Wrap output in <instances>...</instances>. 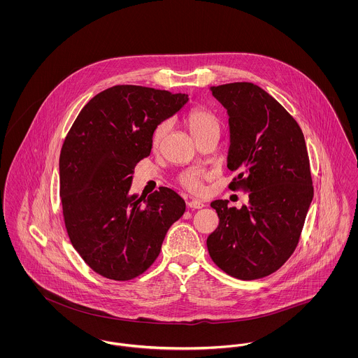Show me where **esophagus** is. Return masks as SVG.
<instances>
[{
  "instance_id": "obj_1",
  "label": "esophagus",
  "mask_w": 358,
  "mask_h": 358,
  "mask_svg": "<svg viewBox=\"0 0 358 358\" xmlns=\"http://www.w3.org/2000/svg\"><path fill=\"white\" fill-rule=\"evenodd\" d=\"M188 207L192 208V210H199V208H203L204 204L199 200H191V201H188Z\"/></svg>"
}]
</instances>
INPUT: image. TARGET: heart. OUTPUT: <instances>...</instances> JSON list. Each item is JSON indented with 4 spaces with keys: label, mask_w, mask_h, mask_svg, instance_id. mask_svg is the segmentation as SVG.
<instances>
[{
    "label": "heart",
    "mask_w": 358,
    "mask_h": 358,
    "mask_svg": "<svg viewBox=\"0 0 358 358\" xmlns=\"http://www.w3.org/2000/svg\"><path fill=\"white\" fill-rule=\"evenodd\" d=\"M188 131L191 132L196 141L201 140L208 135H218L220 134V118L214 111L206 108H193L192 110L187 114L185 118ZM170 122L162 121L157 125L154 134H152V147L157 148L161 145L162 140L169 132ZM210 173L200 169H189L182 171L178 176V182L182 188L193 193V194H201L204 192V181L210 178Z\"/></svg>",
    "instance_id": "obj_1"
}]
</instances>
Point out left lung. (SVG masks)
Masks as SVG:
<instances>
[{
	"mask_svg": "<svg viewBox=\"0 0 358 358\" xmlns=\"http://www.w3.org/2000/svg\"><path fill=\"white\" fill-rule=\"evenodd\" d=\"M229 114V188L249 193L240 210L227 200L211 207L220 224L207 238L214 263L226 274L253 280L270 275L300 241L313 187L303 131L268 92L253 83L211 87Z\"/></svg>",
	"mask_w": 358,
	"mask_h": 358,
	"instance_id": "left-lung-1",
	"label": "left lung"
}]
</instances>
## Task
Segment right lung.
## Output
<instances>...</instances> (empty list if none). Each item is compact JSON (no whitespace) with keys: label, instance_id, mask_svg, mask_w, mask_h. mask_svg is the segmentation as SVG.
Masks as SVG:
<instances>
[{"label":"right lung","instance_id":"add662e5","mask_svg":"<svg viewBox=\"0 0 358 358\" xmlns=\"http://www.w3.org/2000/svg\"><path fill=\"white\" fill-rule=\"evenodd\" d=\"M187 102V94L114 85L83 108L68 132L59 155L62 214L72 245L96 274L129 280L147 271L184 215V199L170 188L147 199L129 191L157 125Z\"/></svg>","mask_w":358,"mask_h":358}]
</instances>
